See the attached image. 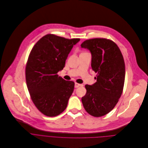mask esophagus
Segmentation results:
<instances>
[{
	"mask_svg": "<svg viewBox=\"0 0 148 148\" xmlns=\"http://www.w3.org/2000/svg\"><path fill=\"white\" fill-rule=\"evenodd\" d=\"M82 86V84H78L77 82H75V88H78L79 86Z\"/></svg>",
	"mask_w": 148,
	"mask_h": 148,
	"instance_id": "esophagus-1",
	"label": "esophagus"
}]
</instances>
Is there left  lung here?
I'll list each match as a JSON object with an SVG mask.
<instances>
[{"label": "left lung", "instance_id": "obj_1", "mask_svg": "<svg viewBox=\"0 0 148 148\" xmlns=\"http://www.w3.org/2000/svg\"><path fill=\"white\" fill-rule=\"evenodd\" d=\"M81 46L90 51L91 67L97 74L94 84L85 85L86 93L82 97V103L90 115L101 117L114 109L123 93L125 72L124 58L118 46L110 39H88Z\"/></svg>", "mask_w": 148, "mask_h": 148}]
</instances>
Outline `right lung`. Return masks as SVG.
Masks as SVG:
<instances>
[{
    "label": "right lung",
    "instance_id": "obj_1",
    "mask_svg": "<svg viewBox=\"0 0 148 148\" xmlns=\"http://www.w3.org/2000/svg\"><path fill=\"white\" fill-rule=\"evenodd\" d=\"M79 40L47 34L35 43L29 55L27 86L34 104L46 116H57L67 108L74 82L66 81L58 73L63 69L71 49Z\"/></svg>",
    "mask_w": 148,
    "mask_h": 148
}]
</instances>
